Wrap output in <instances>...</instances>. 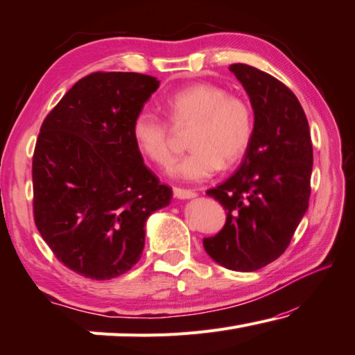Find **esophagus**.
Wrapping results in <instances>:
<instances>
[{
    "mask_svg": "<svg viewBox=\"0 0 355 355\" xmlns=\"http://www.w3.org/2000/svg\"><path fill=\"white\" fill-rule=\"evenodd\" d=\"M173 196H175L177 199H193L198 194H196L193 189H184V188L175 187V188H173Z\"/></svg>",
    "mask_w": 355,
    "mask_h": 355,
    "instance_id": "esophagus-1",
    "label": "esophagus"
}]
</instances>
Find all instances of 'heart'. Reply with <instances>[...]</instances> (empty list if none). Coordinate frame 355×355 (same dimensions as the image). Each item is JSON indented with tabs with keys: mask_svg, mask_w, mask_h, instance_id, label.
<instances>
[{
	"mask_svg": "<svg viewBox=\"0 0 355 355\" xmlns=\"http://www.w3.org/2000/svg\"><path fill=\"white\" fill-rule=\"evenodd\" d=\"M177 129L193 125L188 136L191 153L173 167V175L187 182H204L221 168L237 162L252 136V112L246 101L227 96L213 83H194L164 101ZM132 139L147 159L159 167L173 161L172 131L151 110H140L132 120Z\"/></svg>",
	"mask_w": 355,
	"mask_h": 355,
	"instance_id": "b5f03b06",
	"label": "heart"
}]
</instances>
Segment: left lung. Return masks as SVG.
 Listing matches in <instances>:
<instances>
[{"label": "left lung", "mask_w": 355, "mask_h": 355, "mask_svg": "<svg viewBox=\"0 0 355 355\" xmlns=\"http://www.w3.org/2000/svg\"><path fill=\"white\" fill-rule=\"evenodd\" d=\"M229 69L248 93L254 128L239 171L207 191L227 216L204 248L219 266L254 272L283 254L308 210L313 145L305 112L284 83L248 64Z\"/></svg>", "instance_id": "8db88e82"}]
</instances>
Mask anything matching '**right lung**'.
I'll list each match as a JSON object with an SVG mask.
<instances>
[{
	"instance_id": "1",
	"label": "right lung",
	"mask_w": 355,
	"mask_h": 355,
	"mask_svg": "<svg viewBox=\"0 0 355 355\" xmlns=\"http://www.w3.org/2000/svg\"><path fill=\"white\" fill-rule=\"evenodd\" d=\"M159 80L93 72L46 116L33 155V211L61 263L85 278L120 277L139 262L145 223L172 189L144 164L132 120Z\"/></svg>"
}]
</instances>
